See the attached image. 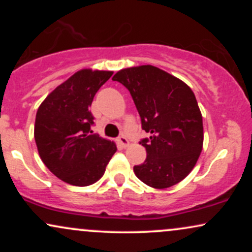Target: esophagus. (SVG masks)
Returning a JSON list of instances; mask_svg holds the SVG:
<instances>
[{"label": "esophagus", "instance_id": "1", "mask_svg": "<svg viewBox=\"0 0 252 252\" xmlns=\"http://www.w3.org/2000/svg\"><path fill=\"white\" fill-rule=\"evenodd\" d=\"M118 143L121 144V146L122 147H124V148H126V147H128L129 146V141H128V138L126 137V136L124 135H122V136H120V137H118Z\"/></svg>", "mask_w": 252, "mask_h": 252}]
</instances>
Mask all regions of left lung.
I'll return each mask as SVG.
<instances>
[{
    "label": "left lung",
    "instance_id": "obj_1",
    "mask_svg": "<svg viewBox=\"0 0 252 252\" xmlns=\"http://www.w3.org/2000/svg\"><path fill=\"white\" fill-rule=\"evenodd\" d=\"M112 80L129 90L149 132L141 144L147 158L134 167L135 175L154 189H168L184 180L202 150V117L189 85L152 65L118 71Z\"/></svg>",
    "mask_w": 252,
    "mask_h": 252
}]
</instances>
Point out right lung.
<instances>
[{"mask_svg": "<svg viewBox=\"0 0 252 252\" xmlns=\"http://www.w3.org/2000/svg\"><path fill=\"white\" fill-rule=\"evenodd\" d=\"M111 71L84 68L60 84L36 112L34 138L45 166L60 180L89 186L102 178L116 144L92 134L94 94Z\"/></svg>", "mask_w": 252, "mask_h": 252, "instance_id": "1", "label": "right lung"}]
</instances>
